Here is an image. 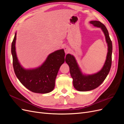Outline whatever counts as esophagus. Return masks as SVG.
<instances>
[{
  "instance_id": "1",
  "label": "esophagus",
  "mask_w": 124,
  "mask_h": 124,
  "mask_svg": "<svg viewBox=\"0 0 124 124\" xmlns=\"http://www.w3.org/2000/svg\"><path fill=\"white\" fill-rule=\"evenodd\" d=\"M64 51H65V53H66V54H67V53H68L69 52H70V48L68 47V46H65L64 47Z\"/></svg>"
}]
</instances>
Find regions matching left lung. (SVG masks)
I'll return each mask as SVG.
<instances>
[{
    "instance_id": "1",
    "label": "left lung",
    "mask_w": 124,
    "mask_h": 124,
    "mask_svg": "<svg viewBox=\"0 0 124 124\" xmlns=\"http://www.w3.org/2000/svg\"><path fill=\"white\" fill-rule=\"evenodd\" d=\"M90 23L102 29L108 44V53L102 68L96 73L90 75L82 73L73 55L70 54L66 55L65 61L69 66L70 73L73 78V86L77 91L80 92L91 91L98 87L106 79L109 73L112 64V43L106 27L98 21H92L90 22Z\"/></svg>"
}]
</instances>
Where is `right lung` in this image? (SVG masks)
<instances>
[{
    "label": "right lung",
    "mask_w": 124,
    "mask_h": 124,
    "mask_svg": "<svg viewBox=\"0 0 124 124\" xmlns=\"http://www.w3.org/2000/svg\"><path fill=\"white\" fill-rule=\"evenodd\" d=\"M16 33L11 45L13 66L16 77L26 88L36 93H46L52 92L60 67L65 62L63 49L56 51L47 56L42 65L37 68L26 69L17 59L16 51Z\"/></svg>",
    "instance_id": "obj_1"
}]
</instances>
